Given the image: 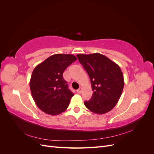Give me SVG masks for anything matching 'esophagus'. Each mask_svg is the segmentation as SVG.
<instances>
[{"label": "esophagus", "mask_w": 154, "mask_h": 154, "mask_svg": "<svg viewBox=\"0 0 154 154\" xmlns=\"http://www.w3.org/2000/svg\"><path fill=\"white\" fill-rule=\"evenodd\" d=\"M82 91V87H80V88H79L76 91V92H77L78 93H81Z\"/></svg>", "instance_id": "1"}]
</instances>
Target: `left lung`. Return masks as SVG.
Wrapping results in <instances>:
<instances>
[{"label": "left lung", "instance_id": "1", "mask_svg": "<svg viewBox=\"0 0 154 154\" xmlns=\"http://www.w3.org/2000/svg\"><path fill=\"white\" fill-rule=\"evenodd\" d=\"M79 62L91 79L93 94L84 104L96 114H105L117 104L124 87L123 73L118 65L100 53L77 54Z\"/></svg>", "mask_w": 154, "mask_h": 154}]
</instances>
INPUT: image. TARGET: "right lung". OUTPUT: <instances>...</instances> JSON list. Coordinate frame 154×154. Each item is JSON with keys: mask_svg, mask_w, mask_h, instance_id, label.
I'll return each mask as SVG.
<instances>
[{"mask_svg": "<svg viewBox=\"0 0 154 154\" xmlns=\"http://www.w3.org/2000/svg\"><path fill=\"white\" fill-rule=\"evenodd\" d=\"M76 59L72 54H54L32 71L29 83L31 94L37 106L45 113L57 115L68 107L74 94L63 73Z\"/></svg>", "mask_w": 154, "mask_h": 154, "instance_id": "obj_1", "label": "right lung"}]
</instances>
